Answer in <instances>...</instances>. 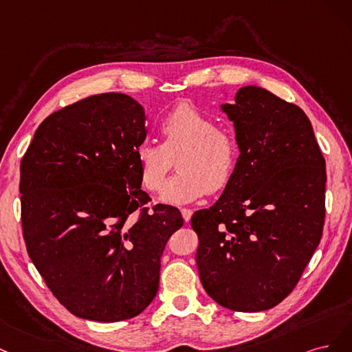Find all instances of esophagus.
Returning a JSON list of instances; mask_svg holds the SVG:
<instances>
[{
    "instance_id": "34e87169",
    "label": "esophagus",
    "mask_w": 352,
    "mask_h": 352,
    "mask_svg": "<svg viewBox=\"0 0 352 352\" xmlns=\"http://www.w3.org/2000/svg\"><path fill=\"white\" fill-rule=\"evenodd\" d=\"M181 213H183V218H184V221L186 222H190V219H191V214H192V210L191 209H181Z\"/></svg>"
}]
</instances>
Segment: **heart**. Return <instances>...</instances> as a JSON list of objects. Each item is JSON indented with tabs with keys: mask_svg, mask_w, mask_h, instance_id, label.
Returning <instances> with one entry per match:
<instances>
[{
	"mask_svg": "<svg viewBox=\"0 0 352 352\" xmlns=\"http://www.w3.org/2000/svg\"><path fill=\"white\" fill-rule=\"evenodd\" d=\"M162 143L143 142L135 149L140 179L147 190H161L177 161L178 173L168 181L161 200L184 205L231 183L240 147L235 135L218 129L213 118L190 104L168 111L160 122Z\"/></svg>",
	"mask_w": 352,
	"mask_h": 352,
	"instance_id": "b5f03b06",
	"label": "heart"
}]
</instances>
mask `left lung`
<instances>
[{"label":"left lung","instance_id":"left-lung-1","mask_svg":"<svg viewBox=\"0 0 352 352\" xmlns=\"http://www.w3.org/2000/svg\"><path fill=\"white\" fill-rule=\"evenodd\" d=\"M221 109L240 156L218 201L191 218L200 282L226 309L263 311L297 285L320 243L326 164L309 117L269 90L243 86Z\"/></svg>","mask_w":352,"mask_h":352}]
</instances>
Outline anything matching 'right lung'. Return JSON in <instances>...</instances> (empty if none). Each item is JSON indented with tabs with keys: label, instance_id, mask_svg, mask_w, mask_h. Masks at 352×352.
<instances>
[{
	"label": "right lung",
	"instance_id": "right-lung-1",
	"mask_svg": "<svg viewBox=\"0 0 352 352\" xmlns=\"http://www.w3.org/2000/svg\"><path fill=\"white\" fill-rule=\"evenodd\" d=\"M144 108L124 94L85 98L38 127L20 164L21 226L45 283L82 319L140 314L160 288L164 248L184 223L140 188ZM136 217H133V213Z\"/></svg>",
	"mask_w": 352,
	"mask_h": 352
}]
</instances>
